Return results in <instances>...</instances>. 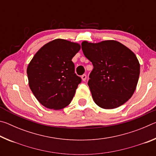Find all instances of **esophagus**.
I'll use <instances>...</instances> for the list:
<instances>
[{"label":"esophagus","mask_w":156,"mask_h":156,"mask_svg":"<svg viewBox=\"0 0 156 156\" xmlns=\"http://www.w3.org/2000/svg\"><path fill=\"white\" fill-rule=\"evenodd\" d=\"M81 78H82V80H83V81H85L86 79H87V76L85 74H83V76H81Z\"/></svg>","instance_id":"obj_1"}]
</instances>
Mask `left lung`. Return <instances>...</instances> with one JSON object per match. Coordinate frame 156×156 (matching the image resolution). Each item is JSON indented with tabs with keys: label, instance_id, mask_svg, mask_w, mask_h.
Wrapping results in <instances>:
<instances>
[{
	"label": "left lung",
	"instance_id": "left-lung-1",
	"mask_svg": "<svg viewBox=\"0 0 156 156\" xmlns=\"http://www.w3.org/2000/svg\"><path fill=\"white\" fill-rule=\"evenodd\" d=\"M81 45L94 66L88 85L95 103L106 109L125 104L133 94L139 78L140 63L135 54L113 40L83 41Z\"/></svg>",
	"mask_w": 156,
	"mask_h": 156
}]
</instances>
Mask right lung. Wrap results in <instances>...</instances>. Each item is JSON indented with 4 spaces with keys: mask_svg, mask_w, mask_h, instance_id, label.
<instances>
[{
    "mask_svg": "<svg viewBox=\"0 0 156 156\" xmlns=\"http://www.w3.org/2000/svg\"><path fill=\"white\" fill-rule=\"evenodd\" d=\"M80 49L78 43L58 38L42 47L31 59L27 69L29 85L44 107L59 110L70 104L81 83L72 60Z\"/></svg>",
    "mask_w": 156,
    "mask_h": 156,
    "instance_id": "right-lung-1",
    "label": "right lung"
}]
</instances>
